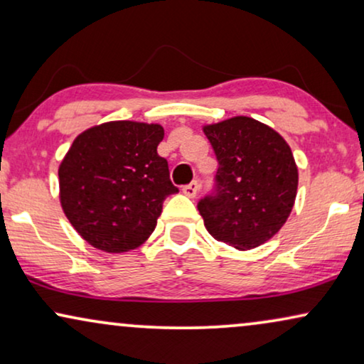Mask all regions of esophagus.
<instances>
[{"mask_svg":"<svg viewBox=\"0 0 364 364\" xmlns=\"http://www.w3.org/2000/svg\"><path fill=\"white\" fill-rule=\"evenodd\" d=\"M182 192L186 193L187 197H196L197 192H198V182L197 181H192L191 183H187V186L182 187Z\"/></svg>","mask_w":364,"mask_h":364,"instance_id":"34e87169","label":"esophagus"}]
</instances>
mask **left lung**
I'll return each mask as SVG.
<instances>
[{
	"label": "left lung",
	"instance_id": "8db88e82",
	"mask_svg": "<svg viewBox=\"0 0 364 364\" xmlns=\"http://www.w3.org/2000/svg\"><path fill=\"white\" fill-rule=\"evenodd\" d=\"M218 168L212 191L197 203L218 242L250 250L275 235L296 197L298 168L280 134L238 116L203 127Z\"/></svg>",
	"mask_w": 364,
	"mask_h": 364
}]
</instances>
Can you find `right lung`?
<instances>
[{
  "label": "right lung",
  "mask_w": 364,
  "mask_h": 364,
  "mask_svg": "<svg viewBox=\"0 0 364 364\" xmlns=\"http://www.w3.org/2000/svg\"><path fill=\"white\" fill-rule=\"evenodd\" d=\"M159 124L106 122L76 137L59 167L61 205L87 243L109 253L134 250L157 225L178 188L157 154Z\"/></svg>",
  "instance_id": "obj_1"
}]
</instances>
